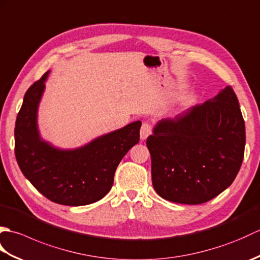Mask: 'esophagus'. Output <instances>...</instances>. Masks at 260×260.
Wrapping results in <instances>:
<instances>
[{
  "label": "esophagus",
  "instance_id": "34e87169",
  "mask_svg": "<svg viewBox=\"0 0 260 260\" xmlns=\"http://www.w3.org/2000/svg\"><path fill=\"white\" fill-rule=\"evenodd\" d=\"M151 133H152V126L148 124V123H144L142 125V127H141V140L142 141H144V140H146L148 136L151 135Z\"/></svg>",
  "mask_w": 260,
  "mask_h": 260
}]
</instances>
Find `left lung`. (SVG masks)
Instances as JSON below:
<instances>
[{"mask_svg": "<svg viewBox=\"0 0 260 260\" xmlns=\"http://www.w3.org/2000/svg\"><path fill=\"white\" fill-rule=\"evenodd\" d=\"M245 144L238 98L227 86L212 99L154 126L146 140L154 189L176 203L210 201L236 179Z\"/></svg>", "mask_w": 260, "mask_h": 260, "instance_id": "1", "label": "left lung"}]
</instances>
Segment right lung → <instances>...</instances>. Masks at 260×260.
Returning a JSON list of instances; mask_svg holds the SVG:
<instances>
[{"label":"right lung","mask_w":260,"mask_h":260,"mask_svg":"<svg viewBox=\"0 0 260 260\" xmlns=\"http://www.w3.org/2000/svg\"><path fill=\"white\" fill-rule=\"evenodd\" d=\"M49 71L35 82L23 98L15 121V157L32 185L52 202L86 206L101 200L112 189L121 158L140 141V120L63 150L43 141L38 128V108Z\"/></svg>","instance_id":"1"}]
</instances>
